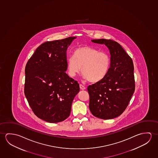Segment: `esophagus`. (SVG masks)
<instances>
[{"label":"esophagus","instance_id":"obj_1","mask_svg":"<svg viewBox=\"0 0 158 158\" xmlns=\"http://www.w3.org/2000/svg\"><path fill=\"white\" fill-rule=\"evenodd\" d=\"M80 87L81 89H82V90H84V89H85V87L83 85H82V84L80 85Z\"/></svg>","mask_w":158,"mask_h":158}]
</instances>
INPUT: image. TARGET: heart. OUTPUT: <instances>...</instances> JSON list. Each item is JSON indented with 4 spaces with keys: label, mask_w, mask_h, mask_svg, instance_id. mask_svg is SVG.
I'll return each instance as SVG.
<instances>
[{
    "label": "heart",
    "mask_w": 158,
    "mask_h": 158,
    "mask_svg": "<svg viewBox=\"0 0 158 158\" xmlns=\"http://www.w3.org/2000/svg\"><path fill=\"white\" fill-rule=\"evenodd\" d=\"M110 63V55L107 52L83 47L75 50L73 56L68 58V73L71 77H74L81 70L83 76L89 82H98L106 75Z\"/></svg>",
    "instance_id": "heart-1"
}]
</instances>
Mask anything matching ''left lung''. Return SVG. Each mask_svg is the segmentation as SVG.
Masks as SVG:
<instances>
[{
	"mask_svg": "<svg viewBox=\"0 0 158 158\" xmlns=\"http://www.w3.org/2000/svg\"><path fill=\"white\" fill-rule=\"evenodd\" d=\"M104 44L110 50L111 63L103 80L88 86L89 108L97 118L108 120L123 114L135 90L134 66L132 59L120 44L111 40H93Z\"/></svg>",
	"mask_w": 158,
	"mask_h": 158,
	"instance_id": "1",
	"label": "left lung"
}]
</instances>
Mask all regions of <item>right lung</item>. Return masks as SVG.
I'll list each match as a JSON object with an SVG mask.
<instances>
[{"instance_id":"1","label":"right lung","mask_w":158,"mask_h":158,"mask_svg":"<svg viewBox=\"0 0 158 158\" xmlns=\"http://www.w3.org/2000/svg\"><path fill=\"white\" fill-rule=\"evenodd\" d=\"M75 37L48 41L38 47L25 67L24 93L33 113L50 123L69 116L80 91L77 81L66 73V52Z\"/></svg>"}]
</instances>
